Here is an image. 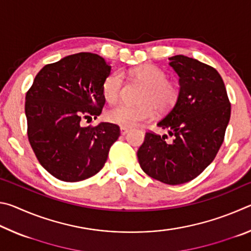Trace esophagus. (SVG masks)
<instances>
[{"mask_svg":"<svg viewBox=\"0 0 251 251\" xmlns=\"http://www.w3.org/2000/svg\"><path fill=\"white\" fill-rule=\"evenodd\" d=\"M128 128H127V127H121V134L122 135H126L127 133H128Z\"/></svg>","mask_w":251,"mask_h":251,"instance_id":"obj_1","label":"esophagus"}]
</instances>
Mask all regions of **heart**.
Returning <instances> with one entry per match:
<instances>
[{"instance_id": "b5f03b06", "label": "heart", "mask_w": 251, "mask_h": 251, "mask_svg": "<svg viewBox=\"0 0 251 251\" xmlns=\"http://www.w3.org/2000/svg\"><path fill=\"white\" fill-rule=\"evenodd\" d=\"M131 77L146 85L142 96V105L133 106L120 103L106 112V120L122 127H131L138 122L148 121L155 115V109L166 113L176 104L179 91L176 84L167 80L165 72L155 65L145 64L129 72ZM124 78L121 72L109 73L103 82V95L109 103H114L121 95Z\"/></svg>"}]
</instances>
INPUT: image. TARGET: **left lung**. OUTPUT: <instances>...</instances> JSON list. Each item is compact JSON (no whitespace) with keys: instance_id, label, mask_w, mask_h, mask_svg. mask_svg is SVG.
I'll use <instances>...</instances> for the list:
<instances>
[{"instance_id":"1","label":"left lung","mask_w":251,"mask_h":251,"mask_svg":"<svg viewBox=\"0 0 251 251\" xmlns=\"http://www.w3.org/2000/svg\"><path fill=\"white\" fill-rule=\"evenodd\" d=\"M168 59L179 76V95L157 126L174 139L148 131L137 157L148 176L180 185L196 178L215 159L230 120V103L214 67L184 55Z\"/></svg>"}]
</instances>
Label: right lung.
Returning <instances> with one entry per match:
<instances>
[{
	"mask_svg": "<svg viewBox=\"0 0 251 251\" xmlns=\"http://www.w3.org/2000/svg\"><path fill=\"white\" fill-rule=\"evenodd\" d=\"M110 69L97 54L69 55L45 65L26 93L29 144L43 168L59 180L94 176L120 137V127L112 123L80 126L83 118L100 115L105 104L101 87Z\"/></svg>",
	"mask_w": 251,
	"mask_h": 251,
	"instance_id": "right-lung-1",
	"label": "right lung"
}]
</instances>
